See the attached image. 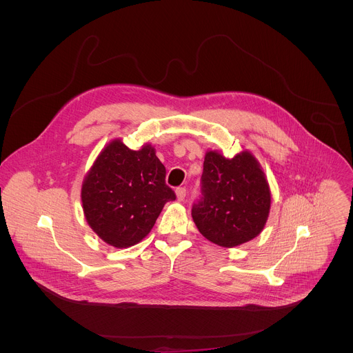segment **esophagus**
Returning <instances> with one entry per match:
<instances>
[{"label":"esophagus","mask_w":353,"mask_h":353,"mask_svg":"<svg viewBox=\"0 0 353 353\" xmlns=\"http://www.w3.org/2000/svg\"><path fill=\"white\" fill-rule=\"evenodd\" d=\"M175 193H176L178 201H183V200H185V197H186V189H185V188H178V189L175 190Z\"/></svg>","instance_id":"esophagus-1"}]
</instances>
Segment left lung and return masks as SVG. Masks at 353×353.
<instances>
[{
  "instance_id": "obj_1",
  "label": "left lung",
  "mask_w": 353,
  "mask_h": 353,
  "mask_svg": "<svg viewBox=\"0 0 353 353\" xmlns=\"http://www.w3.org/2000/svg\"><path fill=\"white\" fill-rule=\"evenodd\" d=\"M269 209V185L250 152L232 159L206 152L201 197L194 202L192 216L208 241L221 248L252 241L263 230Z\"/></svg>"
}]
</instances>
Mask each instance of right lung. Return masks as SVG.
Instances as JSON below:
<instances>
[{
    "label": "right lung",
    "instance_id": "add662e5",
    "mask_svg": "<svg viewBox=\"0 0 353 353\" xmlns=\"http://www.w3.org/2000/svg\"><path fill=\"white\" fill-rule=\"evenodd\" d=\"M176 199L165 185V167L154 148L129 150L111 141L98 156L81 188L90 227L110 246L130 248L144 239L164 203Z\"/></svg>",
    "mask_w": 353,
    "mask_h": 353
}]
</instances>
